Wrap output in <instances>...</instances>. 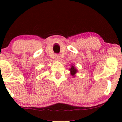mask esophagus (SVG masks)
Wrapping results in <instances>:
<instances>
[{"label":"esophagus","instance_id":"obj_1","mask_svg":"<svg viewBox=\"0 0 122 122\" xmlns=\"http://www.w3.org/2000/svg\"><path fill=\"white\" fill-rule=\"evenodd\" d=\"M55 58H56V60H57V61H60V57L59 55H57H57H56Z\"/></svg>","mask_w":122,"mask_h":122}]
</instances>
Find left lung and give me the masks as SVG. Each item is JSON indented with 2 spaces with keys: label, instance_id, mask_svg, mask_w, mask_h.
<instances>
[{
  "label": "left lung",
  "instance_id": "obj_1",
  "mask_svg": "<svg viewBox=\"0 0 122 122\" xmlns=\"http://www.w3.org/2000/svg\"><path fill=\"white\" fill-rule=\"evenodd\" d=\"M70 73H71V75L73 77H75V75L78 72L77 69H76V68L75 67V65H71V68H69Z\"/></svg>",
  "mask_w": 122,
  "mask_h": 122
}]
</instances>
